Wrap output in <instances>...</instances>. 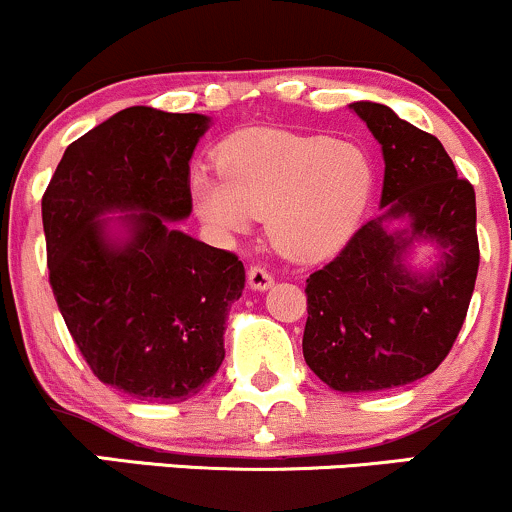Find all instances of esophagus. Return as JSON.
<instances>
[{
	"mask_svg": "<svg viewBox=\"0 0 512 512\" xmlns=\"http://www.w3.org/2000/svg\"><path fill=\"white\" fill-rule=\"evenodd\" d=\"M249 285L254 287V290H268V287L273 285V275L268 273L263 266H251Z\"/></svg>",
	"mask_w": 512,
	"mask_h": 512,
	"instance_id": "esophagus-1",
	"label": "esophagus"
}]
</instances>
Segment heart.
Here are the masks:
<instances>
[{"label": "heart", "instance_id": "obj_1", "mask_svg": "<svg viewBox=\"0 0 512 512\" xmlns=\"http://www.w3.org/2000/svg\"><path fill=\"white\" fill-rule=\"evenodd\" d=\"M220 171L191 179L195 212L217 232L241 234L266 215L280 254L324 261L343 249L372 191V164L331 135L244 130L222 145Z\"/></svg>", "mask_w": 512, "mask_h": 512}]
</instances>
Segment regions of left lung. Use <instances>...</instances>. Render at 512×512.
<instances>
[{
  "instance_id": "8db88e82",
  "label": "left lung",
  "mask_w": 512,
  "mask_h": 512,
  "mask_svg": "<svg viewBox=\"0 0 512 512\" xmlns=\"http://www.w3.org/2000/svg\"><path fill=\"white\" fill-rule=\"evenodd\" d=\"M353 111L382 145L384 215L307 278L302 353L331 389L380 392L430 375L457 341L479 271L476 195L438 137L382 103L360 101ZM396 216L412 220L406 238L383 229ZM413 238L443 246L441 268L428 279L400 263Z\"/></svg>"
}]
</instances>
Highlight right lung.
<instances>
[{
	"label": "right lung",
	"instance_id": "obj_1",
	"mask_svg": "<svg viewBox=\"0 0 512 512\" xmlns=\"http://www.w3.org/2000/svg\"><path fill=\"white\" fill-rule=\"evenodd\" d=\"M198 113L132 106L65 149L43 193L50 287L79 353L103 384L140 401L191 399L225 360V319L244 266L169 225L191 215ZM129 216L131 239L108 245L95 220Z\"/></svg>",
	"mask_w": 512,
	"mask_h": 512
}]
</instances>
